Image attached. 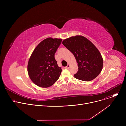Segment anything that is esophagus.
<instances>
[{
  "instance_id": "esophagus-1",
  "label": "esophagus",
  "mask_w": 126,
  "mask_h": 126,
  "mask_svg": "<svg viewBox=\"0 0 126 126\" xmlns=\"http://www.w3.org/2000/svg\"><path fill=\"white\" fill-rule=\"evenodd\" d=\"M69 67H70V65H69V64H68L66 66L65 68H66V69H69Z\"/></svg>"
}]
</instances>
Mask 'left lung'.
Segmentation results:
<instances>
[{
	"label": "left lung",
	"instance_id": "8db88e82",
	"mask_svg": "<svg viewBox=\"0 0 126 126\" xmlns=\"http://www.w3.org/2000/svg\"><path fill=\"white\" fill-rule=\"evenodd\" d=\"M62 44L74 55L78 71L75 78L83 81H90L101 72L103 59L96 46L86 37L77 35L64 39Z\"/></svg>",
	"mask_w": 126,
	"mask_h": 126
}]
</instances>
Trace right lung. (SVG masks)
Masks as SVG:
<instances>
[{"label":"right lung","mask_w":126,"mask_h":126,"mask_svg":"<svg viewBox=\"0 0 126 126\" xmlns=\"http://www.w3.org/2000/svg\"><path fill=\"white\" fill-rule=\"evenodd\" d=\"M61 41V39L47 38L32 52L28 62V72L31 80L38 86L50 87L59 78L62 69L58 66L55 54Z\"/></svg>","instance_id":"add662e5"}]
</instances>
